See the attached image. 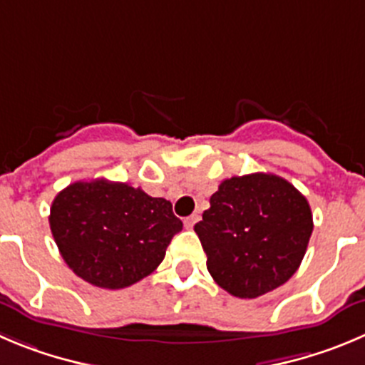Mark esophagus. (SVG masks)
<instances>
[{
  "instance_id": "esophagus-1",
  "label": "esophagus",
  "mask_w": 365,
  "mask_h": 365,
  "mask_svg": "<svg viewBox=\"0 0 365 365\" xmlns=\"http://www.w3.org/2000/svg\"><path fill=\"white\" fill-rule=\"evenodd\" d=\"M200 220V216L198 214H192V216H189V217H185V220H183V225H185V229H192L194 225H196V221Z\"/></svg>"
}]
</instances>
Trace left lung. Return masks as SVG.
Returning <instances> with one entry per match:
<instances>
[{"instance_id":"left-lung-1","label":"left lung","mask_w":365,"mask_h":365,"mask_svg":"<svg viewBox=\"0 0 365 365\" xmlns=\"http://www.w3.org/2000/svg\"><path fill=\"white\" fill-rule=\"evenodd\" d=\"M312 230L308 200L290 182L267 173L221 182L210 209L194 225L209 274L240 299L284 284L297 272Z\"/></svg>"}]
</instances>
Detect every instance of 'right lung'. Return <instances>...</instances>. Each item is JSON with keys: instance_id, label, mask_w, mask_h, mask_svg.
<instances>
[{"instance_id": "1", "label": "right lung", "mask_w": 365, "mask_h": 365, "mask_svg": "<svg viewBox=\"0 0 365 365\" xmlns=\"http://www.w3.org/2000/svg\"><path fill=\"white\" fill-rule=\"evenodd\" d=\"M64 263L90 284L120 290L156 270L183 223L171 202L104 178L75 182L50 209Z\"/></svg>"}]
</instances>
